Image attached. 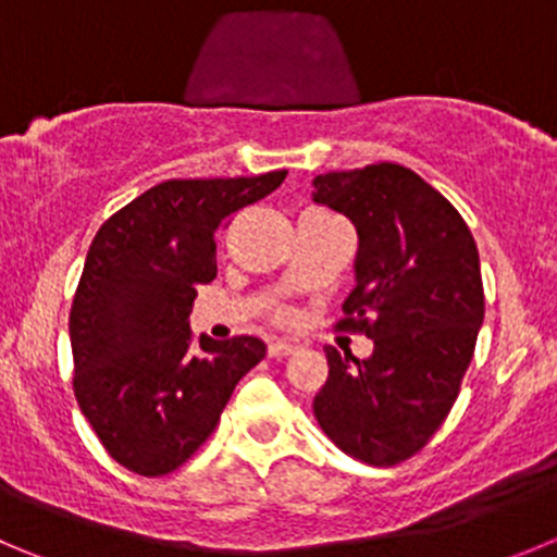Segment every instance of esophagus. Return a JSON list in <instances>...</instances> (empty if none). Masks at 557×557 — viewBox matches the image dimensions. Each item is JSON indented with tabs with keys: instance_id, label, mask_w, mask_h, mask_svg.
<instances>
[{
	"instance_id": "esophagus-1",
	"label": "esophagus",
	"mask_w": 557,
	"mask_h": 557,
	"mask_svg": "<svg viewBox=\"0 0 557 557\" xmlns=\"http://www.w3.org/2000/svg\"><path fill=\"white\" fill-rule=\"evenodd\" d=\"M294 351H296V346L288 341L269 343V357H288V355H294Z\"/></svg>"
}]
</instances>
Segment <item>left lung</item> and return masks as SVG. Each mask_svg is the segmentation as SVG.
I'll use <instances>...</instances> for the list:
<instances>
[{"label": "left lung", "mask_w": 557, "mask_h": 557, "mask_svg": "<svg viewBox=\"0 0 557 557\" xmlns=\"http://www.w3.org/2000/svg\"><path fill=\"white\" fill-rule=\"evenodd\" d=\"M313 202L355 225V290L343 324L373 341L366 360L326 346L330 376L313 398L315 420L355 459L398 465L448 418L475 351V238L434 186L389 161L315 175Z\"/></svg>", "instance_id": "1"}]
</instances>
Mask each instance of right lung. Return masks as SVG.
Returning <instances> with one entry per match:
<instances>
[{"label":"right lung","instance_id":"add662e5","mask_svg":"<svg viewBox=\"0 0 557 557\" xmlns=\"http://www.w3.org/2000/svg\"><path fill=\"white\" fill-rule=\"evenodd\" d=\"M285 170L252 178L164 181L109 216L87 252L71 308L74 393L114 461L168 475L208 440L238 379L267 355L261 337L195 346L197 285L216 277L214 233L263 200Z\"/></svg>","mask_w":557,"mask_h":557}]
</instances>
